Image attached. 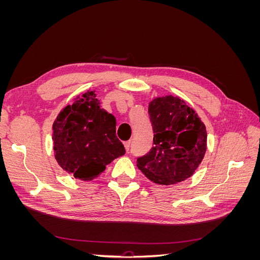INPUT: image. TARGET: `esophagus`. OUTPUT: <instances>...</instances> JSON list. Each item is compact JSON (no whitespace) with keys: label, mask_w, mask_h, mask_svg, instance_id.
I'll use <instances>...</instances> for the list:
<instances>
[{"label":"esophagus","mask_w":260,"mask_h":260,"mask_svg":"<svg viewBox=\"0 0 260 260\" xmlns=\"http://www.w3.org/2000/svg\"><path fill=\"white\" fill-rule=\"evenodd\" d=\"M130 144H131V142L130 141H125V142H123V145H124V148H125V151H129V148H130Z\"/></svg>","instance_id":"obj_1"}]
</instances>
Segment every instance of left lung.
Wrapping results in <instances>:
<instances>
[{
  "mask_svg": "<svg viewBox=\"0 0 260 260\" xmlns=\"http://www.w3.org/2000/svg\"><path fill=\"white\" fill-rule=\"evenodd\" d=\"M154 146L139 157L138 168L154 183L176 184L193 176L205 156L207 132L193 108L178 96L154 99L148 104Z\"/></svg>",
  "mask_w": 260,
  "mask_h": 260,
  "instance_id": "1",
  "label": "left lung"
}]
</instances>
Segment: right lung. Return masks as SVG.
I'll return each instance as SVG.
<instances>
[{
	"label": "right lung",
	"mask_w": 260,
	"mask_h": 260,
	"mask_svg": "<svg viewBox=\"0 0 260 260\" xmlns=\"http://www.w3.org/2000/svg\"><path fill=\"white\" fill-rule=\"evenodd\" d=\"M53 148L59 166L76 179L90 181L122 156L116 118L101 108L95 91L74 99L53 123Z\"/></svg>",
	"instance_id": "obj_1"
}]
</instances>
